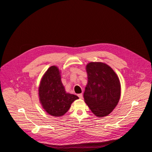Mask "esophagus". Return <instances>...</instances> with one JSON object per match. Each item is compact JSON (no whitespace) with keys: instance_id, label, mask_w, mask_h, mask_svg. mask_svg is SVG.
I'll list each match as a JSON object with an SVG mask.
<instances>
[{"instance_id":"34e87169","label":"esophagus","mask_w":152,"mask_h":152,"mask_svg":"<svg viewBox=\"0 0 152 152\" xmlns=\"http://www.w3.org/2000/svg\"><path fill=\"white\" fill-rule=\"evenodd\" d=\"M78 96H79L80 99H82V98H83V96H82V93L78 94Z\"/></svg>"}]
</instances>
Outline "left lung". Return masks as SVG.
<instances>
[{
  "instance_id": "8db88e82",
  "label": "left lung",
  "mask_w": 152,
  "mask_h": 152,
  "mask_svg": "<svg viewBox=\"0 0 152 152\" xmlns=\"http://www.w3.org/2000/svg\"><path fill=\"white\" fill-rule=\"evenodd\" d=\"M87 84L84 102L99 118L106 117L116 107L121 95V85L117 73L107 64L90 62L86 66Z\"/></svg>"
}]
</instances>
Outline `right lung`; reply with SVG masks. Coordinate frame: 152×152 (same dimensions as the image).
Here are the masks:
<instances>
[{
	"label": "right lung",
	"instance_id": "right-lung-1",
	"mask_svg": "<svg viewBox=\"0 0 152 152\" xmlns=\"http://www.w3.org/2000/svg\"><path fill=\"white\" fill-rule=\"evenodd\" d=\"M39 98L43 109L50 115L61 117L70 109L77 96L66 92L61 79V70L50 66L44 73L39 86Z\"/></svg>",
	"mask_w": 152,
	"mask_h": 152
}]
</instances>
